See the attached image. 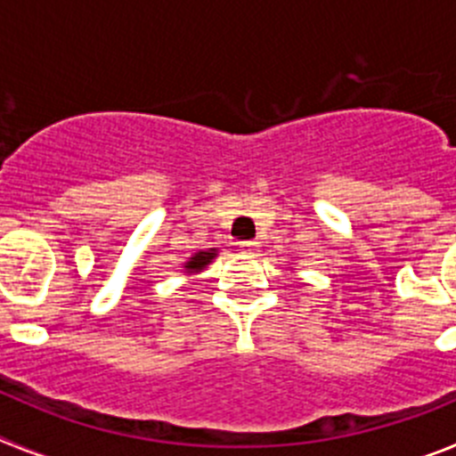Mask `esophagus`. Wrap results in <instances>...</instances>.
<instances>
[{"label":"esophagus","mask_w":456,"mask_h":456,"mask_svg":"<svg viewBox=\"0 0 456 456\" xmlns=\"http://www.w3.org/2000/svg\"><path fill=\"white\" fill-rule=\"evenodd\" d=\"M237 247H240L241 253H253L257 251V241H240Z\"/></svg>","instance_id":"1"}]
</instances>
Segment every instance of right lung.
<instances>
[{"label":"right lung","mask_w":456,"mask_h":456,"mask_svg":"<svg viewBox=\"0 0 456 456\" xmlns=\"http://www.w3.org/2000/svg\"><path fill=\"white\" fill-rule=\"evenodd\" d=\"M216 256H219V248H208V251L193 253V256L189 257L187 263L183 265V267H184V273H189V276H191V273L203 272V269L208 267V265L212 263V260H215Z\"/></svg>","instance_id":"obj_1"}]
</instances>
